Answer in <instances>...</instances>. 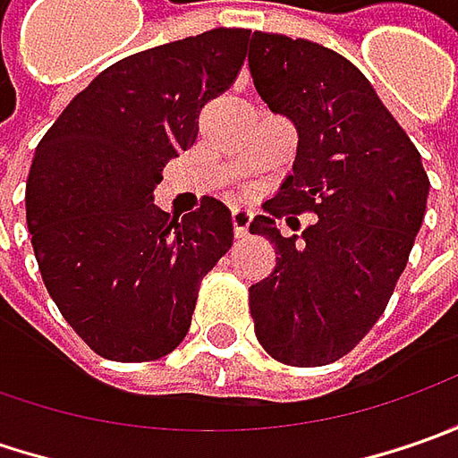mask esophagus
<instances>
[{"label": "esophagus", "mask_w": 458, "mask_h": 458, "mask_svg": "<svg viewBox=\"0 0 458 458\" xmlns=\"http://www.w3.org/2000/svg\"><path fill=\"white\" fill-rule=\"evenodd\" d=\"M250 221H252V211H247V208H234V211H232L234 237L237 239L247 237V232H250Z\"/></svg>", "instance_id": "34e87169"}]
</instances>
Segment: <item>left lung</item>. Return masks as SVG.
<instances>
[{
	"label": "left lung",
	"instance_id": "obj_1",
	"mask_svg": "<svg viewBox=\"0 0 458 458\" xmlns=\"http://www.w3.org/2000/svg\"><path fill=\"white\" fill-rule=\"evenodd\" d=\"M257 94L298 132L293 173L252 234L275 244V270L250 288L262 349L293 367L342 360L377 324L426 214L428 175L411 137L354 63L310 40L255 32ZM319 216L301 239L275 218Z\"/></svg>",
	"mask_w": 458,
	"mask_h": 458
}]
</instances>
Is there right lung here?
<instances>
[{"mask_svg":"<svg viewBox=\"0 0 458 458\" xmlns=\"http://www.w3.org/2000/svg\"><path fill=\"white\" fill-rule=\"evenodd\" d=\"M250 30L216 27L101 71L40 140L25 206L50 298L97 354L152 361L183 342L199 285L229 252L216 199L183 219L152 203L163 167L199 134L203 104L244 63Z\"/></svg>","mask_w":458,"mask_h":458,"instance_id":"right-lung-1","label":"right lung"}]
</instances>
